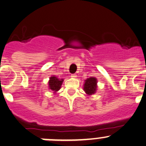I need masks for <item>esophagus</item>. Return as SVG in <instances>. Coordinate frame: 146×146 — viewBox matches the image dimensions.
Here are the masks:
<instances>
[{
    "label": "esophagus",
    "instance_id": "1",
    "mask_svg": "<svg viewBox=\"0 0 146 146\" xmlns=\"http://www.w3.org/2000/svg\"><path fill=\"white\" fill-rule=\"evenodd\" d=\"M71 77H73V78H74V77H77V74H71Z\"/></svg>",
    "mask_w": 146,
    "mask_h": 146
}]
</instances>
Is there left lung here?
<instances>
[{"instance_id": "1", "label": "left lung", "mask_w": 146, "mask_h": 146, "mask_svg": "<svg viewBox=\"0 0 146 146\" xmlns=\"http://www.w3.org/2000/svg\"><path fill=\"white\" fill-rule=\"evenodd\" d=\"M97 90V80L95 77H90L85 80L84 90L87 95H93Z\"/></svg>"}]
</instances>
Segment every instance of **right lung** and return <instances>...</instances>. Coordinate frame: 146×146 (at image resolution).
Here are the masks:
<instances>
[{
    "label": "right lung",
    "instance_id": "right-lung-1",
    "mask_svg": "<svg viewBox=\"0 0 146 146\" xmlns=\"http://www.w3.org/2000/svg\"><path fill=\"white\" fill-rule=\"evenodd\" d=\"M63 80L56 78V77H51L49 82H48V86L49 89L54 92H57L61 88V85L62 84Z\"/></svg>",
    "mask_w": 146,
    "mask_h": 146
}]
</instances>
